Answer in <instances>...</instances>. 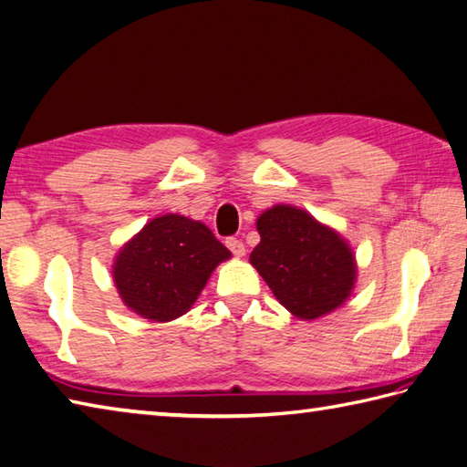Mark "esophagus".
<instances>
[{
  "instance_id": "1",
  "label": "esophagus",
  "mask_w": 467,
  "mask_h": 467,
  "mask_svg": "<svg viewBox=\"0 0 467 467\" xmlns=\"http://www.w3.org/2000/svg\"><path fill=\"white\" fill-rule=\"evenodd\" d=\"M225 245L230 247L235 258H242V255H245V245H244L242 240H235V237H227Z\"/></svg>"
}]
</instances>
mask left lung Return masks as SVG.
I'll list each match as a JSON object with an SVG mask.
<instances>
[{
  "label": "left lung",
  "mask_w": 467,
  "mask_h": 467,
  "mask_svg": "<svg viewBox=\"0 0 467 467\" xmlns=\"http://www.w3.org/2000/svg\"><path fill=\"white\" fill-rule=\"evenodd\" d=\"M260 244L250 264L284 308L300 320H317L345 304L357 284V258L335 227L306 209L278 203L255 222Z\"/></svg>",
  "instance_id": "1"
}]
</instances>
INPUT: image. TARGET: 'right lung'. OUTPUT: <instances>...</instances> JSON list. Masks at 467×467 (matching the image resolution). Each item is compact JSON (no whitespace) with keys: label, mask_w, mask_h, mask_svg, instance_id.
Segmentation results:
<instances>
[{"label":"right lung","mask_w":467,"mask_h":467,"mask_svg":"<svg viewBox=\"0 0 467 467\" xmlns=\"http://www.w3.org/2000/svg\"><path fill=\"white\" fill-rule=\"evenodd\" d=\"M232 252L202 222L157 215L114 255L112 280L122 304L153 322L183 317L209 275Z\"/></svg>","instance_id":"1"}]
</instances>
